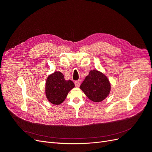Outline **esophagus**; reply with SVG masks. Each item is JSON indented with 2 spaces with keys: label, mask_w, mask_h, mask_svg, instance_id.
Masks as SVG:
<instances>
[{
  "label": "esophagus",
  "mask_w": 152,
  "mask_h": 152,
  "mask_svg": "<svg viewBox=\"0 0 152 152\" xmlns=\"http://www.w3.org/2000/svg\"><path fill=\"white\" fill-rule=\"evenodd\" d=\"M80 84H81V80H80L75 81V86L77 87H79L80 86Z\"/></svg>",
  "instance_id": "esophagus-1"
}]
</instances>
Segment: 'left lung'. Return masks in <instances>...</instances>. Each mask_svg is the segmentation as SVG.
<instances>
[{
    "label": "left lung",
    "mask_w": 152,
    "mask_h": 152,
    "mask_svg": "<svg viewBox=\"0 0 152 152\" xmlns=\"http://www.w3.org/2000/svg\"><path fill=\"white\" fill-rule=\"evenodd\" d=\"M80 89L91 101L101 102L109 95L111 85L104 74L99 71L93 70H91L89 75L86 77Z\"/></svg>",
    "instance_id": "left-lung-1"
}]
</instances>
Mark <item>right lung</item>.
Segmentation results:
<instances>
[{"instance_id": "1", "label": "right lung", "mask_w": 152, "mask_h": 152, "mask_svg": "<svg viewBox=\"0 0 152 152\" xmlns=\"http://www.w3.org/2000/svg\"><path fill=\"white\" fill-rule=\"evenodd\" d=\"M74 87V83L70 80H66L61 72H55L49 75L46 80L45 96L49 102L54 104H60Z\"/></svg>"}]
</instances>
